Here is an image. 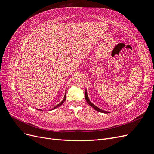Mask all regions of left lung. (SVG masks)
I'll use <instances>...</instances> for the list:
<instances>
[{"label":"left lung","instance_id":"obj_1","mask_svg":"<svg viewBox=\"0 0 154 154\" xmlns=\"http://www.w3.org/2000/svg\"><path fill=\"white\" fill-rule=\"evenodd\" d=\"M85 100H86V101L87 102V103L90 106H91L92 108H94L96 110H97V111H98V112H103V113H106V114H107V113H109V112H106V111H104V110H101V109H99V108H97V106H96L94 105H93L91 102L89 101V100H88V96H87V91H85Z\"/></svg>","mask_w":154,"mask_h":154}]
</instances>
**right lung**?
Here are the masks:
<instances>
[{
  "label": "right lung",
  "instance_id": "obj_1",
  "mask_svg": "<svg viewBox=\"0 0 154 154\" xmlns=\"http://www.w3.org/2000/svg\"><path fill=\"white\" fill-rule=\"evenodd\" d=\"M66 95H65V96H64V98H63V101L61 102V103H59L58 105H57L56 106H54V108H53V109H55L56 108H57V107H58V106H61L63 103H64V101H66ZM53 109H52V110H53ZM39 110H40V109H38Z\"/></svg>",
  "mask_w": 154,
  "mask_h": 154
}]
</instances>
